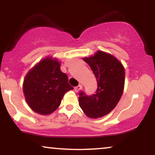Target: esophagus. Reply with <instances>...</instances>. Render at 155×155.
Listing matches in <instances>:
<instances>
[{"label":"esophagus","instance_id":"esophagus-1","mask_svg":"<svg viewBox=\"0 0 155 155\" xmlns=\"http://www.w3.org/2000/svg\"><path fill=\"white\" fill-rule=\"evenodd\" d=\"M82 88V84H79V85L77 86V87H75V88H74V90H75V92H78V91H80Z\"/></svg>","mask_w":155,"mask_h":155}]
</instances>
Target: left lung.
<instances>
[{
    "label": "left lung",
    "instance_id": "1",
    "mask_svg": "<svg viewBox=\"0 0 155 155\" xmlns=\"http://www.w3.org/2000/svg\"><path fill=\"white\" fill-rule=\"evenodd\" d=\"M83 60L90 65L97 81L94 94L79 92V105L88 117L100 118L110 113L122 96L125 82L123 65L111 54L97 51L94 56Z\"/></svg>",
    "mask_w": 155,
    "mask_h": 155
}]
</instances>
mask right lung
<instances>
[{
  "label": "right lung",
  "instance_id": "add662e5",
  "mask_svg": "<svg viewBox=\"0 0 155 155\" xmlns=\"http://www.w3.org/2000/svg\"><path fill=\"white\" fill-rule=\"evenodd\" d=\"M56 59L47 58L40 61L27 74L23 92L29 107L42 115L54 112L63 96L73 87L66 74L61 72Z\"/></svg>",
  "mask_w": 155,
  "mask_h": 155
}]
</instances>
